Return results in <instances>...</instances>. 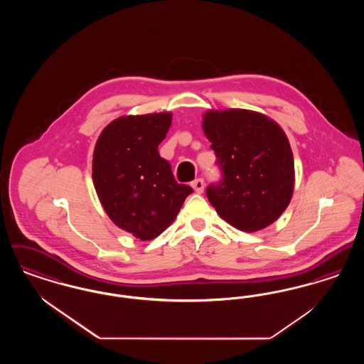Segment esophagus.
<instances>
[{"instance_id":"34e87169","label":"esophagus","mask_w":364,"mask_h":364,"mask_svg":"<svg viewBox=\"0 0 364 364\" xmlns=\"http://www.w3.org/2000/svg\"><path fill=\"white\" fill-rule=\"evenodd\" d=\"M192 188L195 192H198V193H202L203 190H205V181L202 180V178H196L195 181H192Z\"/></svg>"}]
</instances>
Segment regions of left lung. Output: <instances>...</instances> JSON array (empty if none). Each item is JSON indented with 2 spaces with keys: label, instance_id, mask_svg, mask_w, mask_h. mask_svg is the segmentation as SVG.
<instances>
[{
  "label": "left lung",
  "instance_id": "8db88e82",
  "mask_svg": "<svg viewBox=\"0 0 364 364\" xmlns=\"http://www.w3.org/2000/svg\"><path fill=\"white\" fill-rule=\"evenodd\" d=\"M202 128L224 176L206 190L211 206L242 232L272 225L294 195V153L284 129L247 109L208 110Z\"/></svg>",
  "mask_w": 364,
  "mask_h": 364
}]
</instances>
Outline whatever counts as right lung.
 I'll return each instance as SVG.
<instances>
[{
    "label": "right lung",
    "mask_w": 364,
    "mask_h": 364,
    "mask_svg": "<svg viewBox=\"0 0 364 364\" xmlns=\"http://www.w3.org/2000/svg\"><path fill=\"white\" fill-rule=\"evenodd\" d=\"M171 124V112L122 116L105 127L92 154V181L106 214L141 242L171 225L192 192L158 153Z\"/></svg>",
    "instance_id": "add662e5"
}]
</instances>
